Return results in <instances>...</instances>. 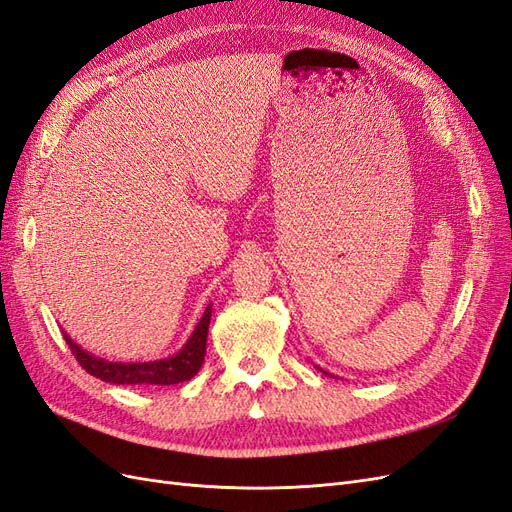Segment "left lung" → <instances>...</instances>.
<instances>
[{"instance_id": "8db88e82", "label": "left lung", "mask_w": 512, "mask_h": 512, "mask_svg": "<svg viewBox=\"0 0 512 512\" xmlns=\"http://www.w3.org/2000/svg\"><path fill=\"white\" fill-rule=\"evenodd\" d=\"M318 369H320V367H318ZM320 371H322V374H324V376H329V371H324V369H320Z\"/></svg>"}]
</instances>
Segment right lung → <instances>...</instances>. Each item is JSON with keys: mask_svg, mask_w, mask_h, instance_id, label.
Segmentation results:
<instances>
[{"mask_svg": "<svg viewBox=\"0 0 512 512\" xmlns=\"http://www.w3.org/2000/svg\"><path fill=\"white\" fill-rule=\"evenodd\" d=\"M209 322H211V305L205 309L203 318L198 320L188 342L181 346L179 352L173 356H166L160 361H145V363H119V361H106L100 356L83 350L79 344L70 339V335L64 331L66 344L70 346L76 361L87 374L96 376L104 382L111 384H143V386H168V384H179L196 376L205 361L207 352V333H209Z\"/></svg>", "mask_w": 512, "mask_h": 512, "instance_id": "right-lung-1", "label": "right lung"}]
</instances>
